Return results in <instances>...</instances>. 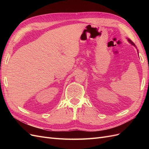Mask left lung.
<instances>
[{"label": "left lung", "mask_w": 149, "mask_h": 149, "mask_svg": "<svg viewBox=\"0 0 149 149\" xmlns=\"http://www.w3.org/2000/svg\"><path fill=\"white\" fill-rule=\"evenodd\" d=\"M127 40H128V42L130 43V44H131L132 45H133V46H134L135 47H136V48H137V47H136V45H135V44L131 41V40H130L129 38H127ZM137 52H138V49H137ZM138 55H139V53H138Z\"/></svg>", "instance_id": "1"}]
</instances>
